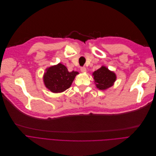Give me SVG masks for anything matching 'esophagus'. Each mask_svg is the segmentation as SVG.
Masks as SVG:
<instances>
[{"label": "esophagus", "instance_id": "esophagus-1", "mask_svg": "<svg viewBox=\"0 0 156 156\" xmlns=\"http://www.w3.org/2000/svg\"><path fill=\"white\" fill-rule=\"evenodd\" d=\"M80 71H81V72H83V73H86V67H84V66H83V67H81L80 68Z\"/></svg>", "mask_w": 156, "mask_h": 156}]
</instances>
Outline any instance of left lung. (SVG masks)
I'll return each mask as SVG.
<instances>
[{"label":"left lung","mask_w":156,"mask_h":156,"mask_svg":"<svg viewBox=\"0 0 156 156\" xmlns=\"http://www.w3.org/2000/svg\"><path fill=\"white\" fill-rule=\"evenodd\" d=\"M94 82L99 90L105 91L112 87L117 79V76L113 71L110 70L107 66H101L93 74Z\"/></svg>","instance_id":"left-lung-1"}]
</instances>
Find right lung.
I'll use <instances>...</instances> for the list:
<instances>
[{"label":"right lung","mask_w":156,"mask_h":156,"mask_svg":"<svg viewBox=\"0 0 156 156\" xmlns=\"http://www.w3.org/2000/svg\"><path fill=\"white\" fill-rule=\"evenodd\" d=\"M77 72H69L66 66L59 63L46 69L43 76V82L46 87L54 93H60L69 89L78 75Z\"/></svg>","instance_id":"right-lung-1"}]
</instances>
